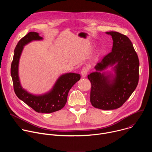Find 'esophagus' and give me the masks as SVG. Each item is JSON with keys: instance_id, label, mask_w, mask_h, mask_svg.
<instances>
[{"instance_id": "1", "label": "esophagus", "mask_w": 152, "mask_h": 152, "mask_svg": "<svg viewBox=\"0 0 152 152\" xmlns=\"http://www.w3.org/2000/svg\"><path fill=\"white\" fill-rule=\"evenodd\" d=\"M88 72V69L86 67H83L81 70V75L82 77H85Z\"/></svg>"}]
</instances>
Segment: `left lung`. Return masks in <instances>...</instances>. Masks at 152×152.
<instances>
[{
	"label": "left lung",
	"mask_w": 152,
	"mask_h": 152,
	"mask_svg": "<svg viewBox=\"0 0 152 152\" xmlns=\"http://www.w3.org/2000/svg\"><path fill=\"white\" fill-rule=\"evenodd\" d=\"M113 40L112 51L94 67L96 72L88 75L91 82L90 102L96 108L112 110L121 107L131 96L138 83L140 62L130 39L117 32H106ZM115 66V75L100 72Z\"/></svg>",
	"instance_id": "obj_1"
}]
</instances>
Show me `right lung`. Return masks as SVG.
<instances>
[{
    "instance_id": "obj_1",
    "label": "right lung",
    "mask_w": 152,
    "mask_h": 152,
    "mask_svg": "<svg viewBox=\"0 0 152 152\" xmlns=\"http://www.w3.org/2000/svg\"><path fill=\"white\" fill-rule=\"evenodd\" d=\"M42 38L35 32H30L17 43L14 50L11 66V75L14 90L18 99L24 102L37 113H52L61 110L66 104L68 93L72 86L80 79L79 74L69 73L61 76L52 90L43 95L35 96L25 90L20 85L18 77L19 59L23 46L33 40H41Z\"/></svg>"
}]
</instances>
